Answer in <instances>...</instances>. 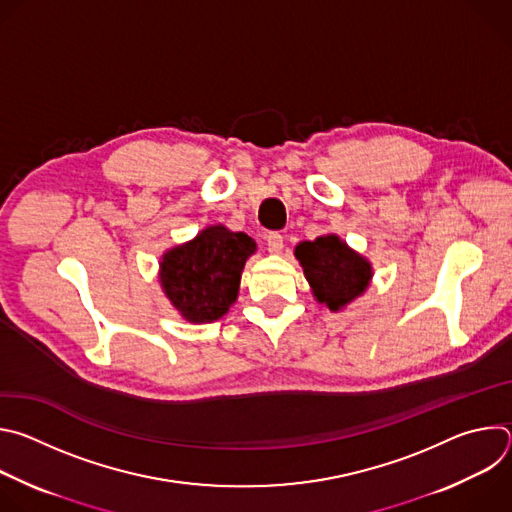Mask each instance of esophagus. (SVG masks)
<instances>
[{
  "label": "esophagus",
  "mask_w": 512,
  "mask_h": 512,
  "mask_svg": "<svg viewBox=\"0 0 512 512\" xmlns=\"http://www.w3.org/2000/svg\"><path fill=\"white\" fill-rule=\"evenodd\" d=\"M267 249H269V253H281V249H283V237H281V233H277V231H271V233H267Z\"/></svg>",
  "instance_id": "1"
}]
</instances>
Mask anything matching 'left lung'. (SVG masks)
Segmentation results:
<instances>
[{
    "label": "left lung",
    "mask_w": 512,
    "mask_h": 512,
    "mask_svg": "<svg viewBox=\"0 0 512 512\" xmlns=\"http://www.w3.org/2000/svg\"><path fill=\"white\" fill-rule=\"evenodd\" d=\"M296 257L304 267L316 300L330 310H340L352 302L371 281V265L367 259L350 251L336 235L300 243Z\"/></svg>",
    "instance_id": "left-lung-1"
}]
</instances>
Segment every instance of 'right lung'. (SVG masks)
<instances>
[{
    "label": "right lung",
    "instance_id": "add662e5",
    "mask_svg": "<svg viewBox=\"0 0 512 512\" xmlns=\"http://www.w3.org/2000/svg\"><path fill=\"white\" fill-rule=\"evenodd\" d=\"M255 251L245 233L208 227L194 241L162 259V285L170 302L190 322H212L237 300L241 271Z\"/></svg>",
    "mask_w": 512,
    "mask_h": 512
}]
</instances>
